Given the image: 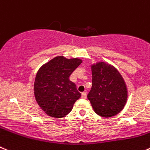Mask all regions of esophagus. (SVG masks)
Segmentation results:
<instances>
[{
	"label": "esophagus",
	"mask_w": 150,
	"mask_h": 150,
	"mask_svg": "<svg viewBox=\"0 0 150 150\" xmlns=\"http://www.w3.org/2000/svg\"><path fill=\"white\" fill-rule=\"evenodd\" d=\"M86 97H87L86 93H85V92L82 93V99H86Z\"/></svg>",
	"instance_id": "obj_1"
}]
</instances>
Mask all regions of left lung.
Returning a JSON list of instances; mask_svg holds the SVG:
<instances>
[{
	"instance_id": "8db88e82",
	"label": "left lung",
	"mask_w": 150,
	"mask_h": 150,
	"mask_svg": "<svg viewBox=\"0 0 150 150\" xmlns=\"http://www.w3.org/2000/svg\"><path fill=\"white\" fill-rule=\"evenodd\" d=\"M92 88L88 99L96 114L114 116L125 108L127 89L119 71L110 64L99 62L91 65Z\"/></svg>"
}]
</instances>
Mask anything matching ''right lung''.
<instances>
[{
  "mask_svg": "<svg viewBox=\"0 0 150 150\" xmlns=\"http://www.w3.org/2000/svg\"><path fill=\"white\" fill-rule=\"evenodd\" d=\"M82 60L56 57L44 64L36 74L34 93L41 109L48 115L62 118L73 109L81 96L69 76Z\"/></svg>",
  "mask_w": 150,
  "mask_h": 150,
  "instance_id": "obj_1",
  "label": "right lung"
}]
</instances>
